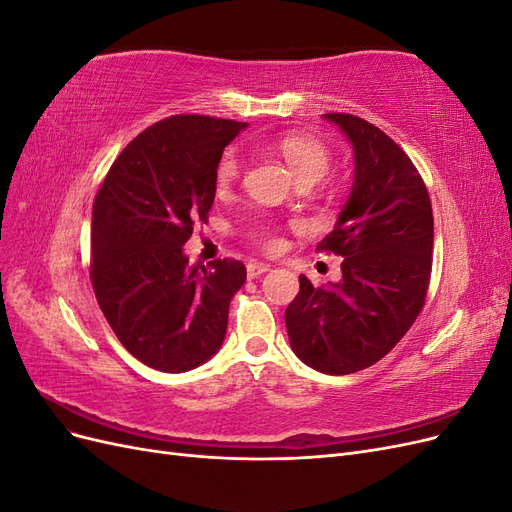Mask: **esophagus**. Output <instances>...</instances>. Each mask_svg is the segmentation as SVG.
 <instances>
[{"label":"esophagus","instance_id":"obj_1","mask_svg":"<svg viewBox=\"0 0 512 512\" xmlns=\"http://www.w3.org/2000/svg\"><path fill=\"white\" fill-rule=\"evenodd\" d=\"M269 269H271V265H265V262H250V265H247V277L254 280V277H260L262 273H267Z\"/></svg>","mask_w":512,"mask_h":512}]
</instances>
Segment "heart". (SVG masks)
I'll return each instance as SVG.
<instances>
[{
	"label": "heart",
	"mask_w": 512,
	"mask_h": 512,
	"mask_svg": "<svg viewBox=\"0 0 512 512\" xmlns=\"http://www.w3.org/2000/svg\"><path fill=\"white\" fill-rule=\"evenodd\" d=\"M275 149L286 160L297 181L309 179L318 183L324 175H327V170L331 166L329 149L312 136L288 134L275 143ZM241 170H243V160L239 156V151L228 149L218 164V170H215V181H218L220 188H228L232 181L239 179Z\"/></svg>",
	"instance_id": "b5f03b06"
}]
</instances>
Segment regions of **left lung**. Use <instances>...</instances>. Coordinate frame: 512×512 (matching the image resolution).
<instances>
[{"label": "left lung", "mask_w": 512, "mask_h": 512, "mask_svg": "<svg viewBox=\"0 0 512 512\" xmlns=\"http://www.w3.org/2000/svg\"><path fill=\"white\" fill-rule=\"evenodd\" d=\"M352 145L354 177L333 230L318 245L344 256L342 280L305 275L286 307L290 348L329 376L378 363L421 314L431 275L433 213L425 183L401 147L369 121L322 115Z\"/></svg>", "instance_id": "left-lung-1"}]
</instances>
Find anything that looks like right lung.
<instances>
[{
    "label": "right lung",
    "mask_w": 512,
    "mask_h": 512,
    "mask_svg": "<svg viewBox=\"0 0 512 512\" xmlns=\"http://www.w3.org/2000/svg\"><path fill=\"white\" fill-rule=\"evenodd\" d=\"M247 123L177 115L119 153L91 220V284L117 339L138 361L181 374L224 344L239 260L188 265L183 245L207 222L224 147Z\"/></svg>",
    "instance_id": "obj_1"
}]
</instances>
